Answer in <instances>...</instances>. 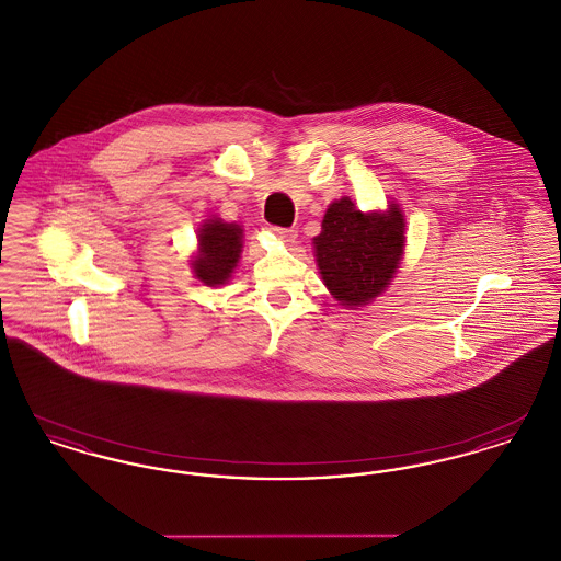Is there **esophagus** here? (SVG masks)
I'll return each mask as SVG.
<instances>
[{"label": "esophagus", "instance_id": "34e87169", "mask_svg": "<svg viewBox=\"0 0 561 561\" xmlns=\"http://www.w3.org/2000/svg\"><path fill=\"white\" fill-rule=\"evenodd\" d=\"M271 233L277 238L279 241H284V243H290V241L296 240V231L294 229H282V227H271Z\"/></svg>", "mask_w": 561, "mask_h": 561}]
</instances>
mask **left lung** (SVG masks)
<instances>
[{
  "label": "left lung",
  "mask_w": 561,
  "mask_h": 561,
  "mask_svg": "<svg viewBox=\"0 0 561 561\" xmlns=\"http://www.w3.org/2000/svg\"><path fill=\"white\" fill-rule=\"evenodd\" d=\"M405 250V218L398 202L362 213L348 197L334 199L313 238L321 282L339 305L359 309L385 293Z\"/></svg>",
  "instance_id": "8db88e82"
}]
</instances>
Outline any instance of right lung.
<instances>
[{
  "label": "right lung",
  "instance_id": "1",
  "mask_svg": "<svg viewBox=\"0 0 561 561\" xmlns=\"http://www.w3.org/2000/svg\"><path fill=\"white\" fill-rule=\"evenodd\" d=\"M243 252V227L218 216L204 220L197 231V252L191 259V271L204 286H225L240 265Z\"/></svg>",
  "mask_w": 561,
  "mask_h": 561
}]
</instances>
